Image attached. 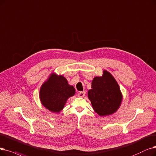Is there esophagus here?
<instances>
[{
    "label": "esophagus",
    "mask_w": 156,
    "mask_h": 156,
    "mask_svg": "<svg viewBox=\"0 0 156 156\" xmlns=\"http://www.w3.org/2000/svg\"><path fill=\"white\" fill-rule=\"evenodd\" d=\"M85 91H82V92H80L78 94V96L79 98H83L85 96Z\"/></svg>",
    "instance_id": "34e87169"
}]
</instances>
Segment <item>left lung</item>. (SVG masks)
Listing matches in <instances>:
<instances>
[{"instance_id":"left-lung-1","label":"left lung","mask_w":156,"mask_h":156,"mask_svg":"<svg viewBox=\"0 0 156 156\" xmlns=\"http://www.w3.org/2000/svg\"><path fill=\"white\" fill-rule=\"evenodd\" d=\"M101 76L94 77L92 81L91 89L88 91L94 112L99 116H108L115 113L122 101V94L120 87L106 70H103Z\"/></svg>"}]
</instances>
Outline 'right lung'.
<instances>
[{
	"label": "right lung",
	"instance_id": "right-lung-1",
	"mask_svg": "<svg viewBox=\"0 0 156 156\" xmlns=\"http://www.w3.org/2000/svg\"><path fill=\"white\" fill-rule=\"evenodd\" d=\"M75 92L74 87L69 85L64 76L52 73L40 88L39 99L46 109L59 113L64 108L67 100Z\"/></svg>",
	"mask_w": 156,
	"mask_h": 156
}]
</instances>
